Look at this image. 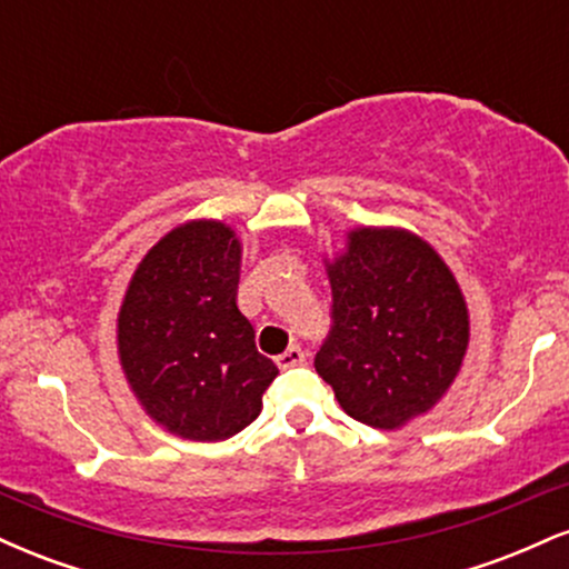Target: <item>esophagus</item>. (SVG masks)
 <instances>
[{
	"label": "esophagus",
	"mask_w": 569,
	"mask_h": 569,
	"mask_svg": "<svg viewBox=\"0 0 569 569\" xmlns=\"http://www.w3.org/2000/svg\"><path fill=\"white\" fill-rule=\"evenodd\" d=\"M305 358H307V352L299 348V345H291L289 350L280 352L276 361H278L280 369H291V367H299V363H305Z\"/></svg>",
	"instance_id": "1"
}]
</instances>
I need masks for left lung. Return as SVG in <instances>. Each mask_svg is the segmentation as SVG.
Wrapping results in <instances>:
<instances>
[{"mask_svg": "<svg viewBox=\"0 0 569 569\" xmlns=\"http://www.w3.org/2000/svg\"><path fill=\"white\" fill-rule=\"evenodd\" d=\"M329 267L331 331L316 371L352 420L393 430L447 393L468 348L460 286L426 240L361 227Z\"/></svg>", "mask_w": 569, "mask_h": 569, "instance_id": "8db88e82", "label": "left lung"}]
</instances>
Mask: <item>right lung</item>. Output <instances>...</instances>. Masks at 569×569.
<instances>
[{
  "label": "right lung",
  "instance_id": "add662e5",
  "mask_svg": "<svg viewBox=\"0 0 569 569\" xmlns=\"http://www.w3.org/2000/svg\"><path fill=\"white\" fill-rule=\"evenodd\" d=\"M240 240L221 221L168 232L133 272L117 348L147 415L192 441H221L251 426L278 367L238 310Z\"/></svg>",
  "mask_w": 569,
  "mask_h": 569
}]
</instances>
